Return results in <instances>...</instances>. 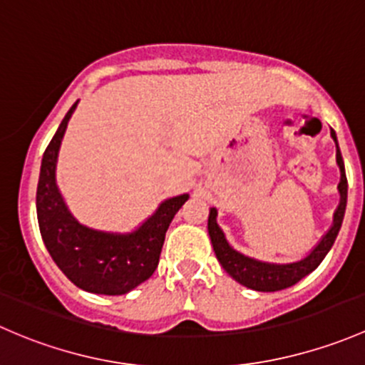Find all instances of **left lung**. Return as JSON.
<instances>
[{
    "label": "left lung",
    "mask_w": 365,
    "mask_h": 365,
    "mask_svg": "<svg viewBox=\"0 0 365 365\" xmlns=\"http://www.w3.org/2000/svg\"><path fill=\"white\" fill-rule=\"evenodd\" d=\"M330 137L336 142V160L341 172V181L337 184V190H339L341 197L339 205H337L336 212H334L332 227L327 230V234L320 239V242H318L306 257L300 258V260L290 262V264H272V262H262L257 260V258L246 257V255L234 250V247L228 244L223 230H221L220 225H217L216 221L217 209L210 207L207 230L210 242H212L214 247V253H216V258L221 264V267H223L237 283L242 284V287L251 288V290L257 292H277L284 290V288L288 287H294L295 283H299L302 277H306L307 274L313 272V270L322 264V260L327 257L330 247H332L334 240H336L337 234H339L341 230V225H343L344 210H346L348 181L346 172H344L343 156H341L339 145H337L336 131H330Z\"/></svg>",
    "instance_id": "left-lung-1"
}]
</instances>
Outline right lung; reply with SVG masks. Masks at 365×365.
<instances>
[{"label": "right lung", "mask_w": 365, "mask_h": 365, "mask_svg": "<svg viewBox=\"0 0 365 365\" xmlns=\"http://www.w3.org/2000/svg\"><path fill=\"white\" fill-rule=\"evenodd\" d=\"M77 103L66 112L42 158L36 187L40 234L52 260L75 287L91 294L123 295L153 276L168 225L190 195L163 200L140 227L125 234L96 230L75 220L56 182V165Z\"/></svg>", "instance_id": "obj_1"}]
</instances>
